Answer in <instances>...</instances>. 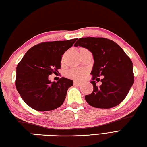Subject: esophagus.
Wrapping results in <instances>:
<instances>
[{
    "instance_id": "esophagus-1",
    "label": "esophagus",
    "mask_w": 147,
    "mask_h": 147,
    "mask_svg": "<svg viewBox=\"0 0 147 147\" xmlns=\"http://www.w3.org/2000/svg\"><path fill=\"white\" fill-rule=\"evenodd\" d=\"M74 84H75V85L79 86L80 84H81V83H80L79 82H77V81H74Z\"/></svg>"
}]
</instances>
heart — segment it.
I'll return each mask as SVG.
<instances>
[{
  "mask_svg": "<svg viewBox=\"0 0 147 147\" xmlns=\"http://www.w3.org/2000/svg\"><path fill=\"white\" fill-rule=\"evenodd\" d=\"M84 74V71L81 69H71L68 71L67 76L71 79L80 80L81 79Z\"/></svg>",
  "mask_w": 147,
  "mask_h": 147,
  "instance_id": "b5f03b06",
  "label": "heart"
}]
</instances>
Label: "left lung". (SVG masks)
<instances>
[{
    "label": "left lung",
    "instance_id": "1",
    "mask_svg": "<svg viewBox=\"0 0 147 147\" xmlns=\"http://www.w3.org/2000/svg\"><path fill=\"white\" fill-rule=\"evenodd\" d=\"M74 46L87 49L93 56L91 72L93 91L85 96L88 104L108 109L120 104L134 82L133 65L123 50L113 41L104 38H79ZM98 81L101 82L100 86L96 85Z\"/></svg>",
    "mask_w": 147,
    "mask_h": 147
}]
</instances>
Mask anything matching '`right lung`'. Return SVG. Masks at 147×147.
Returning a JSON list of instances; mask_svg holds the SVG:
<instances>
[{
  "mask_svg": "<svg viewBox=\"0 0 147 147\" xmlns=\"http://www.w3.org/2000/svg\"><path fill=\"white\" fill-rule=\"evenodd\" d=\"M77 39L44 42L30 48L16 67L15 85L22 98L39 111L54 110L64 102L68 89L74 81L61 77L56 82L49 76L61 68L65 51ZM58 72V71H57Z\"/></svg>",
  "mask_w": 147,
  "mask_h": 147,
  "instance_id": "right-lung-1",
  "label": "right lung"
}]
</instances>
